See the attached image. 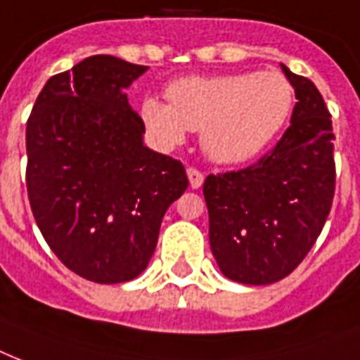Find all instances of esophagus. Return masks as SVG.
I'll use <instances>...</instances> for the list:
<instances>
[{
	"label": "esophagus",
	"instance_id": "34e87169",
	"mask_svg": "<svg viewBox=\"0 0 360 360\" xmlns=\"http://www.w3.org/2000/svg\"><path fill=\"white\" fill-rule=\"evenodd\" d=\"M188 178H189V184H191V188H200L202 182H205V174L199 171V169H195V167H189L188 169Z\"/></svg>",
	"mask_w": 360,
	"mask_h": 360
}]
</instances>
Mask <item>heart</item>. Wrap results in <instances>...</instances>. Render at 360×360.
Instances as JSON below:
<instances>
[{
	"label": "heart",
	"mask_w": 360,
	"mask_h": 360,
	"mask_svg": "<svg viewBox=\"0 0 360 360\" xmlns=\"http://www.w3.org/2000/svg\"><path fill=\"white\" fill-rule=\"evenodd\" d=\"M169 105L142 101L141 116L158 144L171 148L200 131L205 154L218 163L253 160L274 141L293 108V86L278 71L186 77L167 88Z\"/></svg>",
	"instance_id": "1"
}]
</instances>
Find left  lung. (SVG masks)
Returning <instances> with one entry per match:
<instances>
[{
  "mask_svg": "<svg viewBox=\"0 0 360 360\" xmlns=\"http://www.w3.org/2000/svg\"><path fill=\"white\" fill-rule=\"evenodd\" d=\"M295 88L291 125L257 163L208 174L210 248L227 278L266 285L293 272L316 244L336 188L330 112L316 84L281 65Z\"/></svg>",
  "mask_w": 360,
  "mask_h": 360,
  "instance_id": "obj_1",
  "label": "left lung"
}]
</instances>
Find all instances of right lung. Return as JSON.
<instances>
[{"label": "right lung", "mask_w": 360, "mask_h": 360, "mask_svg": "<svg viewBox=\"0 0 360 360\" xmlns=\"http://www.w3.org/2000/svg\"><path fill=\"white\" fill-rule=\"evenodd\" d=\"M148 67L86 58L50 77L26 125L33 218L56 257L97 283L146 269L167 208L188 188L182 161L142 144L124 88Z\"/></svg>", "instance_id": "1"}]
</instances>
